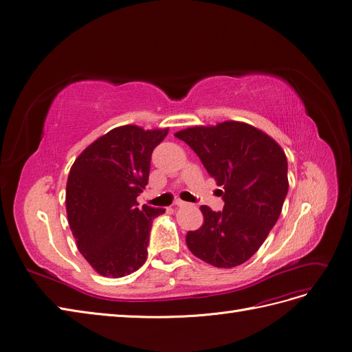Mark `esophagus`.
<instances>
[{"instance_id":"esophagus-1","label":"esophagus","mask_w":352,"mask_h":352,"mask_svg":"<svg viewBox=\"0 0 352 352\" xmlns=\"http://www.w3.org/2000/svg\"><path fill=\"white\" fill-rule=\"evenodd\" d=\"M174 204L177 206V207H186V206H188V202H186V201H181V199H177Z\"/></svg>"}]
</instances>
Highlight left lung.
I'll return each mask as SVG.
<instances>
[{"label": "left lung", "mask_w": 352, "mask_h": 352, "mask_svg": "<svg viewBox=\"0 0 352 352\" xmlns=\"http://www.w3.org/2000/svg\"><path fill=\"white\" fill-rule=\"evenodd\" d=\"M223 186V211L202 206L204 224L187 234L190 251L218 268L241 265L258 251L278 219L288 192L283 148L252 125L226 121L175 134Z\"/></svg>", "instance_id": "obj_1"}]
</instances>
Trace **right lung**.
<instances>
[{
    "instance_id": "1",
    "label": "right lung",
    "mask_w": 352,
    "mask_h": 352,
    "mask_svg": "<svg viewBox=\"0 0 352 352\" xmlns=\"http://www.w3.org/2000/svg\"><path fill=\"white\" fill-rule=\"evenodd\" d=\"M168 129H111L81 153L67 181V215L82 256L102 276L121 278L146 260L153 219L164 208L137 197L148 184L154 148Z\"/></svg>"
}]
</instances>
